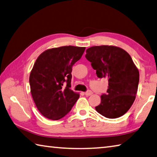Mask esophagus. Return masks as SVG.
I'll list each match as a JSON object with an SVG mask.
<instances>
[{"label": "esophagus", "instance_id": "esophagus-1", "mask_svg": "<svg viewBox=\"0 0 157 157\" xmlns=\"http://www.w3.org/2000/svg\"><path fill=\"white\" fill-rule=\"evenodd\" d=\"M92 94H93V92L91 91V90H87V92H85V95H86V96H90Z\"/></svg>", "mask_w": 157, "mask_h": 157}]
</instances>
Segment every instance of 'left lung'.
Listing matches in <instances>:
<instances>
[{
	"label": "left lung",
	"mask_w": 157,
	"mask_h": 157,
	"mask_svg": "<svg viewBox=\"0 0 157 157\" xmlns=\"http://www.w3.org/2000/svg\"><path fill=\"white\" fill-rule=\"evenodd\" d=\"M86 58L91 62L98 78H108V89L95 107L108 119L123 116L132 105L139 82V72L127 52L111 45L93 46L86 49Z\"/></svg>",
	"instance_id": "obj_1"
}]
</instances>
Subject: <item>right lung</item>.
Wrapping results in <instances>:
<instances>
[{
  "instance_id": "right-lung-1",
  "label": "right lung",
  "mask_w": 157,
  "mask_h": 157,
  "mask_svg": "<svg viewBox=\"0 0 157 157\" xmlns=\"http://www.w3.org/2000/svg\"><path fill=\"white\" fill-rule=\"evenodd\" d=\"M86 48L63 46L47 49L37 58L29 75L33 100L41 114L59 120L71 110L79 94L70 89L71 71Z\"/></svg>"
}]
</instances>
